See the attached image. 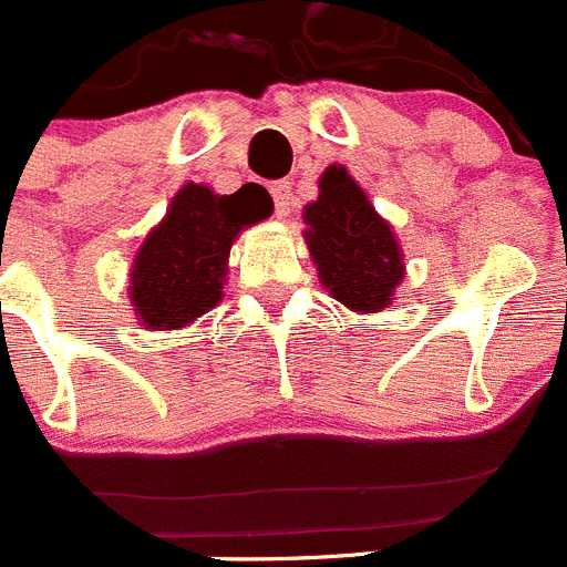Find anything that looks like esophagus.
I'll return each mask as SVG.
<instances>
[{"instance_id":"34e87169","label":"esophagus","mask_w":567,"mask_h":567,"mask_svg":"<svg viewBox=\"0 0 567 567\" xmlns=\"http://www.w3.org/2000/svg\"><path fill=\"white\" fill-rule=\"evenodd\" d=\"M269 193H272L275 198V215H278V218H287L289 204H292V182H275L272 187H269Z\"/></svg>"}]
</instances>
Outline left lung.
I'll return each mask as SVG.
<instances>
[{"label":"left lung","instance_id":"8db88e82","mask_svg":"<svg viewBox=\"0 0 567 567\" xmlns=\"http://www.w3.org/2000/svg\"><path fill=\"white\" fill-rule=\"evenodd\" d=\"M303 224L323 289L352 312H383L405 275L403 249L343 164L323 169L318 202L303 207Z\"/></svg>","mask_w":567,"mask_h":567}]
</instances>
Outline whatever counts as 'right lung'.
<instances>
[{
  "label": "right lung",
  "mask_w": 567,
  "mask_h": 567,
  "mask_svg": "<svg viewBox=\"0 0 567 567\" xmlns=\"http://www.w3.org/2000/svg\"><path fill=\"white\" fill-rule=\"evenodd\" d=\"M269 215L272 198L264 189L218 195L207 184H184L133 258L127 295L138 323L173 332L218 307L235 238Z\"/></svg>",
  "instance_id": "right-lung-1"
}]
</instances>
